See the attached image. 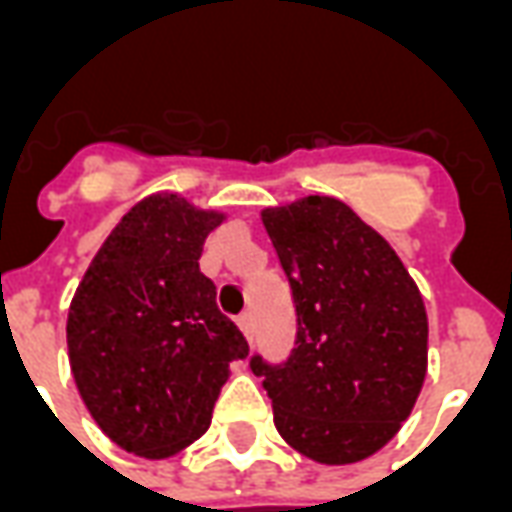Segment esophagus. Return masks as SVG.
Wrapping results in <instances>:
<instances>
[{"instance_id": "34e87169", "label": "esophagus", "mask_w": 512, "mask_h": 512, "mask_svg": "<svg viewBox=\"0 0 512 512\" xmlns=\"http://www.w3.org/2000/svg\"><path fill=\"white\" fill-rule=\"evenodd\" d=\"M238 329H241L246 340L252 343V340H255V315H252V312H241V315H238Z\"/></svg>"}]
</instances>
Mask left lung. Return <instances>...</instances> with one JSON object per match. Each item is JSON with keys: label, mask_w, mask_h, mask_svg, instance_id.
<instances>
[{"label": "left lung", "mask_w": 512, "mask_h": 512, "mask_svg": "<svg viewBox=\"0 0 512 512\" xmlns=\"http://www.w3.org/2000/svg\"><path fill=\"white\" fill-rule=\"evenodd\" d=\"M296 307L285 362L252 356L293 450L343 466L384 447L428 367V315L384 238L345 202L312 194L260 213Z\"/></svg>", "instance_id": "1"}]
</instances>
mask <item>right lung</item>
<instances>
[{
    "mask_svg": "<svg viewBox=\"0 0 512 512\" xmlns=\"http://www.w3.org/2000/svg\"><path fill=\"white\" fill-rule=\"evenodd\" d=\"M222 213L178 194L136 202L109 233L68 312V356L84 406L117 447L167 458L211 425L230 362L249 345L200 271Z\"/></svg>",
    "mask_w": 512,
    "mask_h": 512,
    "instance_id": "right-lung-1",
    "label": "right lung"
}]
</instances>
